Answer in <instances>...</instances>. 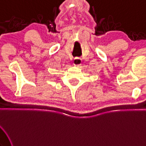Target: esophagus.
<instances>
[{"mask_svg": "<svg viewBox=\"0 0 146 146\" xmlns=\"http://www.w3.org/2000/svg\"><path fill=\"white\" fill-rule=\"evenodd\" d=\"M81 59H80V58H78V57H76V58H75L74 60H73V64L75 66H80V65H81Z\"/></svg>", "mask_w": 146, "mask_h": 146, "instance_id": "obj_1", "label": "esophagus"}]
</instances>
